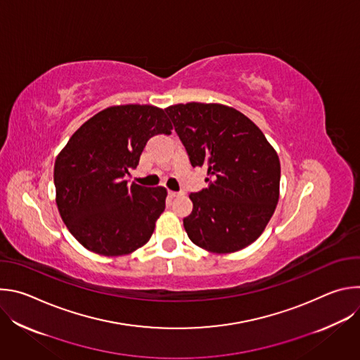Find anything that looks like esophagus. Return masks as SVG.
Here are the masks:
<instances>
[{"mask_svg":"<svg viewBox=\"0 0 360 360\" xmlns=\"http://www.w3.org/2000/svg\"><path fill=\"white\" fill-rule=\"evenodd\" d=\"M179 195H181L179 192H174V191H169V192H168V196H169V198H176V196H179Z\"/></svg>","mask_w":360,"mask_h":360,"instance_id":"obj_1","label":"esophagus"}]
</instances>
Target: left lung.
Instances as JSON below:
<instances>
[{
	"label": "left lung",
	"mask_w": 360,
	"mask_h": 360,
	"mask_svg": "<svg viewBox=\"0 0 360 360\" xmlns=\"http://www.w3.org/2000/svg\"><path fill=\"white\" fill-rule=\"evenodd\" d=\"M192 167L207 169L208 186L191 193L184 218L189 239L212 253H232L258 239L279 199L275 148L248 117L222 104L188 102L165 108Z\"/></svg>",
	"instance_id": "obj_1"
}]
</instances>
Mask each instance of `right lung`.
Segmentation results:
<instances>
[{"label":"right lung","mask_w":360,"mask_h":360,"mask_svg":"<svg viewBox=\"0 0 360 360\" xmlns=\"http://www.w3.org/2000/svg\"><path fill=\"white\" fill-rule=\"evenodd\" d=\"M162 108L114 105L84 122L54 165L56 202L72 236L88 250L122 256L143 246L165 210L167 189L124 181L153 135H169Z\"/></svg>","instance_id":"add662e5"}]
</instances>
